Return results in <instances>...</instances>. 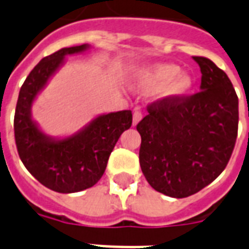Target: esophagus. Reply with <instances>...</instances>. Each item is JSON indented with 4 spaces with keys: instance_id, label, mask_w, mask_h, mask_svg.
Wrapping results in <instances>:
<instances>
[{
    "instance_id": "esophagus-1",
    "label": "esophagus",
    "mask_w": 249,
    "mask_h": 249,
    "mask_svg": "<svg viewBox=\"0 0 249 249\" xmlns=\"http://www.w3.org/2000/svg\"><path fill=\"white\" fill-rule=\"evenodd\" d=\"M141 120H142V112L138 108H136V111L133 113V125H137Z\"/></svg>"
}]
</instances>
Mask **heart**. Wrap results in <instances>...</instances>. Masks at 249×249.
I'll return each instance as SVG.
<instances>
[{
  "label": "heart",
  "mask_w": 249,
  "mask_h": 249,
  "mask_svg": "<svg viewBox=\"0 0 249 249\" xmlns=\"http://www.w3.org/2000/svg\"><path fill=\"white\" fill-rule=\"evenodd\" d=\"M134 88L143 93L158 89L159 98L176 101L189 94L193 88V79L181 72L177 64L159 63L142 68L137 73Z\"/></svg>",
  "instance_id": "heart-1"
}]
</instances>
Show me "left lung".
Wrapping results in <instances>:
<instances>
[{
    "instance_id": "1",
    "label": "left lung",
    "mask_w": 249,
    "mask_h": 249,
    "mask_svg": "<svg viewBox=\"0 0 249 249\" xmlns=\"http://www.w3.org/2000/svg\"><path fill=\"white\" fill-rule=\"evenodd\" d=\"M200 91L160 99L137 125L140 164L152 189L170 197L196 194L226 168L238 136V97L228 75L204 56Z\"/></svg>"
}]
</instances>
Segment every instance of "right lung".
<instances>
[{"label": "right lung", "mask_w": 249, "mask_h": 249, "mask_svg": "<svg viewBox=\"0 0 249 249\" xmlns=\"http://www.w3.org/2000/svg\"><path fill=\"white\" fill-rule=\"evenodd\" d=\"M89 45L63 48L40 60L18 98L14 133L18 154L28 172L48 189L71 194L89 189L103 176L108 158L123 132L132 126V111L99 115L66 138L46 136L32 119V105L67 55L80 54Z\"/></svg>", "instance_id": "add662e5"}]
</instances>
